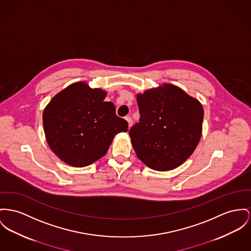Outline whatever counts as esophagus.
I'll return each mask as SVG.
<instances>
[{
    "label": "esophagus",
    "mask_w": 251,
    "mask_h": 251,
    "mask_svg": "<svg viewBox=\"0 0 251 251\" xmlns=\"http://www.w3.org/2000/svg\"><path fill=\"white\" fill-rule=\"evenodd\" d=\"M126 121H127V123H128V127L130 128V127L132 126V125H133V121H132V119H131L130 116H126Z\"/></svg>",
    "instance_id": "obj_1"
}]
</instances>
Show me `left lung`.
<instances>
[{
	"label": "left lung",
	"instance_id": "left-lung-1",
	"mask_svg": "<svg viewBox=\"0 0 251 251\" xmlns=\"http://www.w3.org/2000/svg\"><path fill=\"white\" fill-rule=\"evenodd\" d=\"M137 102L140 120L129 130L137 157L158 171L182 165L200 141L203 118L200 101L165 84L138 94Z\"/></svg>",
	"mask_w": 251,
	"mask_h": 251
}]
</instances>
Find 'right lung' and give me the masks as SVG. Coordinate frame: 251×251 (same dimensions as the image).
Masks as SVG:
<instances>
[{
    "instance_id": "1",
    "label": "right lung",
    "mask_w": 251,
    "mask_h": 251,
    "mask_svg": "<svg viewBox=\"0 0 251 251\" xmlns=\"http://www.w3.org/2000/svg\"><path fill=\"white\" fill-rule=\"evenodd\" d=\"M105 95L79 82L59 92L45 108L48 144L67 165H91L107 152L115 135L127 131V122L116 115L113 102L104 101Z\"/></svg>"
}]
</instances>
